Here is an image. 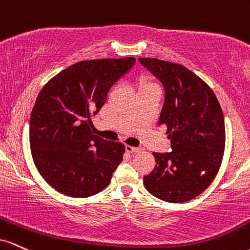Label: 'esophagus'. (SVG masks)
I'll use <instances>...</instances> for the list:
<instances>
[{
	"label": "esophagus",
	"mask_w": 250,
	"mask_h": 250,
	"mask_svg": "<svg viewBox=\"0 0 250 250\" xmlns=\"http://www.w3.org/2000/svg\"><path fill=\"white\" fill-rule=\"evenodd\" d=\"M125 148H126V152L128 153H138L139 151H142V148L140 147H134V146H131V145H126Z\"/></svg>",
	"instance_id": "1"
}]
</instances>
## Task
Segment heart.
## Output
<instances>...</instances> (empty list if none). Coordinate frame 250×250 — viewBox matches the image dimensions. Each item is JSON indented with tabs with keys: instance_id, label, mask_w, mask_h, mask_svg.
<instances>
[{
	"instance_id": "b5f03b06",
	"label": "heart",
	"mask_w": 250,
	"mask_h": 250,
	"mask_svg": "<svg viewBox=\"0 0 250 250\" xmlns=\"http://www.w3.org/2000/svg\"><path fill=\"white\" fill-rule=\"evenodd\" d=\"M147 85H156V83H147ZM147 85H145V86H147Z\"/></svg>"
}]
</instances>
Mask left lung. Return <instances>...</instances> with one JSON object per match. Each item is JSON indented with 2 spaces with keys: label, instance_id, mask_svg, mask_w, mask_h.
<instances>
[{
  "label": "left lung",
  "instance_id": "left-lung-1",
  "mask_svg": "<svg viewBox=\"0 0 250 250\" xmlns=\"http://www.w3.org/2000/svg\"><path fill=\"white\" fill-rule=\"evenodd\" d=\"M139 62L165 88L158 125L167 126L171 152H153L156 167L144 176L151 195L170 203L197 197L214 181L223 159V112L206 81L182 64L155 58Z\"/></svg>",
  "mask_w": 250,
  "mask_h": 250
}]
</instances>
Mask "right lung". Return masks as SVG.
<instances>
[{
    "instance_id": "right-lung-1",
    "label": "right lung",
    "mask_w": 250,
    "mask_h": 250,
    "mask_svg": "<svg viewBox=\"0 0 250 250\" xmlns=\"http://www.w3.org/2000/svg\"><path fill=\"white\" fill-rule=\"evenodd\" d=\"M134 62V58L80 61L39 93L30 116V150L36 169L59 192L83 198L110 184L125 146L92 134L91 117Z\"/></svg>"
}]
</instances>
